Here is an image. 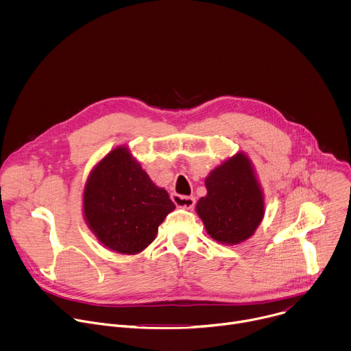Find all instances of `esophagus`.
Returning <instances> with one entry per match:
<instances>
[{
	"label": "esophagus",
	"instance_id": "34e87169",
	"mask_svg": "<svg viewBox=\"0 0 351 351\" xmlns=\"http://www.w3.org/2000/svg\"><path fill=\"white\" fill-rule=\"evenodd\" d=\"M172 202L178 206V207H183V208H193L195 204V198L194 197H187V195H180V194H172Z\"/></svg>",
	"mask_w": 351,
	"mask_h": 351
}]
</instances>
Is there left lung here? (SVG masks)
I'll use <instances>...</instances> for the list:
<instances>
[{
  "label": "left lung",
  "instance_id": "obj_1",
  "mask_svg": "<svg viewBox=\"0 0 351 351\" xmlns=\"http://www.w3.org/2000/svg\"><path fill=\"white\" fill-rule=\"evenodd\" d=\"M207 195L195 211L208 234L225 244L253 236L264 218V195L248 157L237 153L206 179Z\"/></svg>",
  "mask_w": 351,
  "mask_h": 351
}]
</instances>
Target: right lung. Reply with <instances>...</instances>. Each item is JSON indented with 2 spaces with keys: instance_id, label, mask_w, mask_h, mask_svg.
<instances>
[{
  "instance_id": "right-lung-1",
  "label": "right lung",
  "mask_w": 351,
  "mask_h": 351,
  "mask_svg": "<svg viewBox=\"0 0 351 351\" xmlns=\"http://www.w3.org/2000/svg\"><path fill=\"white\" fill-rule=\"evenodd\" d=\"M173 210L167 190L153 183L126 147L114 148L94 167L83 191L88 228L119 254L143 252Z\"/></svg>"
}]
</instances>
